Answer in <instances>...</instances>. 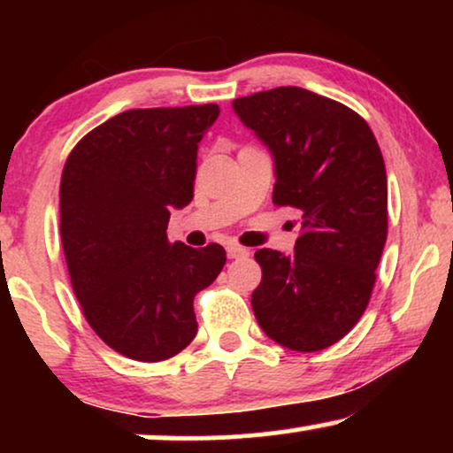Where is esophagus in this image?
<instances>
[{"label":"esophagus","instance_id":"1","mask_svg":"<svg viewBox=\"0 0 453 453\" xmlns=\"http://www.w3.org/2000/svg\"><path fill=\"white\" fill-rule=\"evenodd\" d=\"M226 256L231 257V259L247 257V256H250V250H247V247H241V245H237V243H233V245L226 247Z\"/></svg>","mask_w":453,"mask_h":453}]
</instances>
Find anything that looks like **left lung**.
<instances>
[{
  "label": "left lung",
  "instance_id": "8db88e82",
  "mask_svg": "<svg viewBox=\"0 0 453 453\" xmlns=\"http://www.w3.org/2000/svg\"><path fill=\"white\" fill-rule=\"evenodd\" d=\"M276 163L272 202L303 216L290 256L257 250L251 307L262 330L296 352L342 340L369 305L388 239L386 165L367 121L296 86L233 101Z\"/></svg>",
  "mask_w": 453,
  "mask_h": 453
}]
</instances>
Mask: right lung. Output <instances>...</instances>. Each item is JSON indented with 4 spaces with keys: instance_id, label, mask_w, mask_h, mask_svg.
Here are the masks:
<instances>
[{
    "instance_id": "add662e5",
    "label": "right lung",
    "mask_w": 453,
    "mask_h": 453,
    "mask_svg": "<svg viewBox=\"0 0 453 453\" xmlns=\"http://www.w3.org/2000/svg\"><path fill=\"white\" fill-rule=\"evenodd\" d=\"M219 104L132 109L73 146L61 173L59 219L72 288L96 336L142 363L196 338L194 296L226 262L225 247L171 243V210L194 197L197 144Z\"/></svg>"
}]
</instances>
